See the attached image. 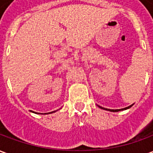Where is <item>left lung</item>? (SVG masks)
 <instances>
[{"label": "left lung", "instance_id": "left-lung-1", "mask_svg": "<svg viewBox=\"0 0 153 153\" xmlns=\"http://www.w3.org/2000/svg\"><path fill=\"white\" fill-rule=\"evenodd\" d=\"M133 106V105H131V106H128V107H125V108H123V109H118V110H111V109H106V108H103V107H102V106H99L100 108H102V109L103 110H106V111H113V112H116V111H123V110H126V109H128V108H130L131 106Z\"/></svg>", "mask_w": 153, "mask_h": 153}]
</instances>
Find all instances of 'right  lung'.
Masks as SVG:
<instances>
[{"label":"right lung","instance_id":"add662e5","mask_svg":"<svg viewBox=\"0 0 153 153\" xmlns=\"http://www.w3.org/2000/svg\"><path fill=\"white\" fill-rule=\"evenodd\" d=\"M53 112H56V111H51V112H49V113H53Z\"/></svg>","mask_w":153,"mask_h":153}]
</instances>
